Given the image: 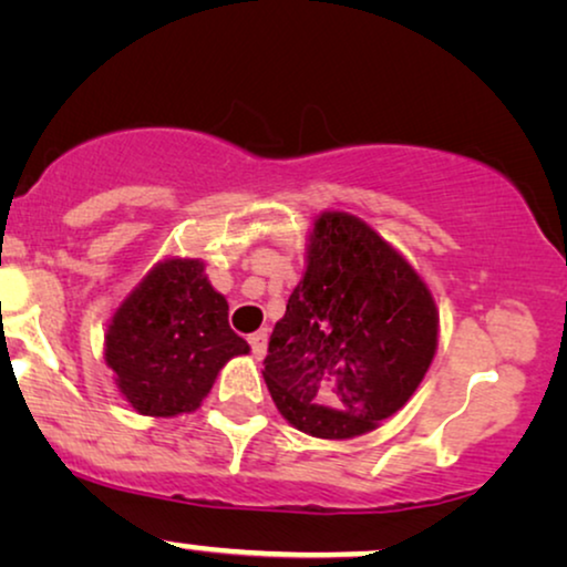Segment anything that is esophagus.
<instances>
[{"mask_svg":"<svg viewBox=\"0 0 567 567\" xmlns=\"http://www.w3.org/2000/svg\"><path fill=\"white\" fill-rule=\"evenodd\" d=\"M250 346H252L255 359H262V355H266V351H268V330L252 332V336H250Z\"/></svg>","mask_w":567,"mask_h":567,"instance_id":"1","label":"esophagus"}]
</instances>
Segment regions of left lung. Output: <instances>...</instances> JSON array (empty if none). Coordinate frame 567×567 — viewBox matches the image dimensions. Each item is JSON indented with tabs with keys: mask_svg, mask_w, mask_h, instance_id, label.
Wrapping results in <instances>:
<instances>
[{
	"mask_svg": "<svg viewBox=\"0 0 567 567\" xmlns=\"http://www.w3.org/2000/svg\"><path fill=\"white\" fill-rule=\"evenodd\" d=\"M439 348L429 284L346 212L315 216L305 276L268 343L278 413L317 439H355L405 408Z\"/></svg>",
	"mask_w": 567,
	"mask_h": 567,
	"instance_id": "left-lung-1",
	"label": "left lung"
}]
</instances>
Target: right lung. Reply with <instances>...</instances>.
I'll use <instances>...</instances> for the list:
<instances>
[{"label": "right lung", "instance_id": "1", "mask_svg": "<svg viewBox=\"0 0 567 567\" xmlns=\"http://www.w3.org/2000/svg\"><path fill=\"white\" fill-rule=\"evenodd\" d=\"M250 353L229 328V305L200 258H165L115 307L105 367L121 398L150 417L193 413L235 355Z\"/></svg>", "mask_w": 567, "mask_h": 567}]
</instances>
